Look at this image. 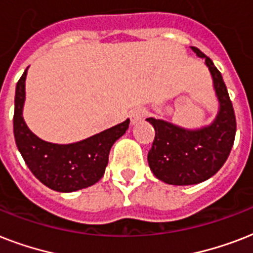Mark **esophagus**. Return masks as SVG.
<instances>
[{
	"instance_id": "obj_1",
	"label": "esophagus",
	"mask_w": 253,
	"mask_h": 253,
	"mask_svg": "<svg viewBox=\"0 0 253 253\" xmlns=\"http://www.w3.org/2000/svg\"><path fill=\"white\" fill-rule=\"evenodd\" d=\"M147 111L146 109H142V107H138V109H135V110H132L130 113V118H131V122H132V125H135V123L140 122L144 117H146Z\"/></svg>"
}]
</instances>
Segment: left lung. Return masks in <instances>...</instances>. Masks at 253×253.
<instances>
[{"label": "left lung", "mask_w": 253, "mask_h": 253, "mask_svg": "<svg viewBox=\"0 0 253 253\" xmlns=\"http://www.w3.org/2000/svg\"><path fill=\"white\" fill-rule=\"evenodd\" d=\"M192 49L198 57H205L219 110L212 123L196 130L147 118L155 128L148 164L156 178L169 185L200 184L214 176L227 160L235 140V113L223 77L211 59L196 47Z\"/></svg>", "instance_id": "obj_1"}]
</instances>
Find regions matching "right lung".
Masks as SVG:
<instances>
[{
  "mask_svg": "<svg viewBox=\"0 0 253 253\" xmlns=\"http://www.w3.org/2000/svg\"><path fill=\"white\" fill-rule=\"evenodd\" d=\"M27 69L15 87L13 119L15 144L26 166L42 184L56 192L71 193L94 185L103 176L110 148L126 132L130 119L80 142H45L30 130L23 119Z\"/></svg>",
  "mask_w": 253,
  "mask_h": 253,
  "instance_id": "obj_1",
  "label": "right lung"
}]
</instances>
